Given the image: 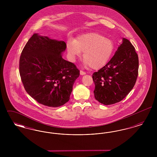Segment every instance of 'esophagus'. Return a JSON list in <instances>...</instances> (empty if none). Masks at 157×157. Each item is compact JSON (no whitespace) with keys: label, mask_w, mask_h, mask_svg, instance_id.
Here are the masks:
<instances>
[{"label":"esophagus","mask_w":157,"mask_h":157,"mask_svg":"<svg viewBox=\"0 0 157 157\" xmlns=\"http://www.w3.org/2000/svg\"><path fill=\"white\" fill-rule=\"evenodd\" d=\"M80 74L81 75H85V74H86V72H84V71H83L82 70H81V71H80Z\"/></svg>","instance_id":"obj_1"}]
</instances>
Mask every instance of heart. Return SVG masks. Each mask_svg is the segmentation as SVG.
<instances>
[{
    "mask_svg": "<svg viewBox=\"0 0 157 157\" xmlns=\"http://www.w3.org/2000/svg\"><path fill=\"white\" fill-rule=\"evenodd\" d=\"M67 51L71 59L80 57L82 52L84 65L92 69H97L108 61L113 51L112 40L102 35L90 33L67 44Z\"/></svg>",
    "mask_w": 157,
    "mask_h": 157,
    "instance_id": "heart-1",
    "label": "heart"
}]
</instances>
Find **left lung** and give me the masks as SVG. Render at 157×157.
<instances>
[{"label": "left lung", "instance_id": "left-lung-1", "mask_svg": "<svg viewBox=\"0 0 157 157\" xmlns=\"http://www.w3.org/2000/svg\"><path fill=\"white\" fill-rule=\"evenodd\" d=\"M111 60L92 75L95 98L111 105L122 101L132 90L138 75L139 60L134 46L123 38Z\"/></svg>", "mask_w": 157, "mask_h": 157}]
</instances>
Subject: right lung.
Returning a JSON list of instances; mask_svg holds the SVG:
<instances>
[{
  "label": "right lung",
  "instance_id": "add662e5",
  "mask_svg": "<svg viewBox=\"0 0 157 157\" xmlns=\"http://www.w3.org/2000/svg\"><path fill=\"white\" fill-rule=\"evenodd\" d=\"M66 43L34 33L25 46L19 59L23 86L39 104L59 107L69 101L79 70L61 56Z\"/></svg>",
  "mask_w": 157,
  "mask_h": 157
}]
</instances>
